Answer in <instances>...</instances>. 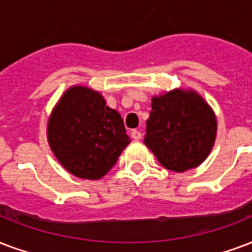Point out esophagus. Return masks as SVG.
Listing matches in <instances>:
<instances>
[{
  "mask_svg": "<svg viewBox=\"0 0 252 252\" xmlns=\"http://www.w3.org/2000/svg\"><path fill=\"white\" fill-rule=\"evenodd\" d=\"M130 136H132V139L134 140H140L141 139V132L137 129H133L132 132H130Z\"/></svg>",
  "mask_w": 252,
  "mask_h": 252,
  "instance_id": "1",
  "label": "esophagus"
}]
</instances>
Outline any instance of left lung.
<instances>
[{"mask_svg":"<svg viewBox=\"0 0 252 252\" xmlns=\"http://www.w3.org/2000/svg\"><path fill=\"white\" fill-rule=\"evenodd\" d=\"M147 145L164 168L185 172L209 156L217 133L211 108L193 91L174 90L152 99Z\"/></svg>","mask_w":252,"mask_h":252,"instance_id":"8db88e82","label":"left lung"}]
</instances>
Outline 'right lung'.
I'll list each match as a JSON object with an SVG mask.
<instances>
[{"label":"right lung","instance_id":"add662e5","mask_svg":"<svg viewBox=\"0 0 252 252\" xmlns=\"http://www.w3.org/2000/svg\"><path fill=\"white\" fill-rule=\"evenodd\" d=\"M47 139L58 161L86 180L105 176L130 143L122 116L99 92L80 86L64 92L57 104Z\"/></svg>","mask_w":252,"mask_h":252}]
</instances>
